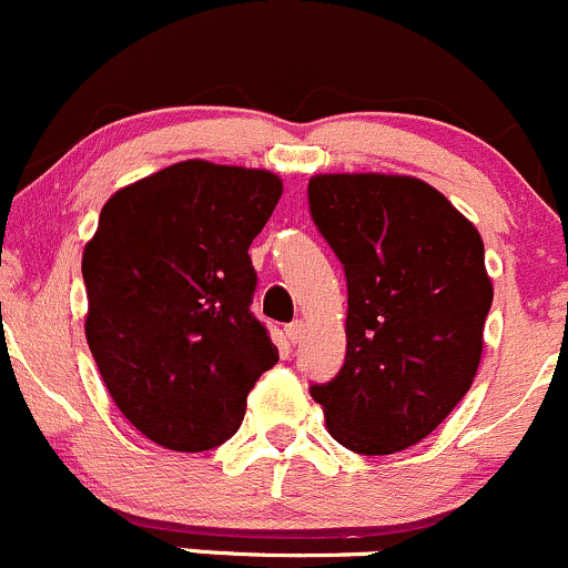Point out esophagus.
<instances>
[{
  "instance_id": "esophagus-1",
  "label": "esophagus",
  "mask_w": 568,
  "mask_h": 568,
  "mask_svg": "<svg viewBox=\"0 0 568 568\" xmlns=\"http://www.w3.org/2000/svg\"><path fill=\"white\" fill-rule=\"evenodd\" d=\"M284 331H286V338H290L292 344H297V342H301V338H303V333H306V325H303L301 320H295V323L286 325Z\"/></svg>"
}]
</instances>
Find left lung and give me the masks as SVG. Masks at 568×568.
<instances>
[{
	"label": "left lung",
	"instance_id": "1",
	"mask_svg": "<svg viewBox=\"0 0 568 568\" xmlns=\"http://www.w3.org/2000/svg\"><path fill=\"white\" fill-rule=\"evenodd\" d=\"M308 213L347 278V355L308 390L344 448L405 452L476 377L493 306L481 235L440 191L394 174L312 178Z\"/></svg>",
	"mask_w": 568,
	"mask_h": 568
}]
</instances>
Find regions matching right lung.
Masks as SVG:
<instances>
[{
	"label": "right lung",
	"mask_w": 568,
	"mask_h": 568,
	"mask_svg": "<svg viewBox=\"0 0 568 568\" xmlns=\"http://www.w3.org/2000/svg\"><path fill=\"white\" fill-rule=\"evenodd\" d=\"M282 196L262 169L183 161L116 191L84 248L87 342L111 399L172 452H210L243 424L278 361L251 301L248 245Z\"/></svg>",
	"instance_id": "obj_1"
}]
</instances>
